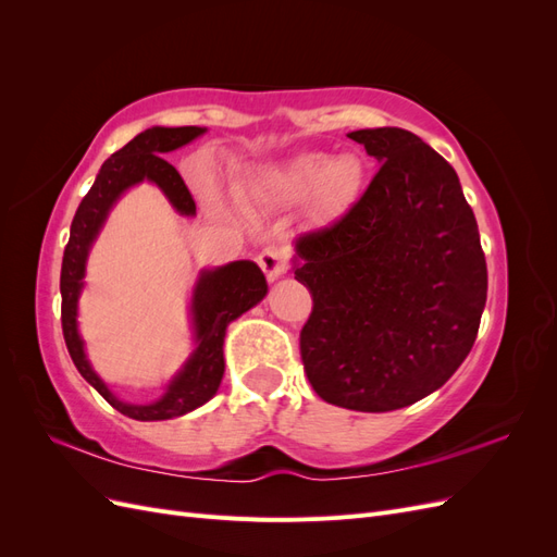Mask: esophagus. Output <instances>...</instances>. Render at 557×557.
Returning <instances> with one entry per match:
<instances>
[{
    "label": "esophagus",
    "mask_w": 557,
    "mask_h": 557,
    "mask_svg": "<svg viewBox=\"0 0 557 557\" xmlns=\"http://www.w3.org/2000/svg\"><path fill=\"white\" fill-rule=\"evenodd\" d=\"M258 264L262 267V272L269 281H276L288 272V252L281 248H264L258 256Z\"/></svg>",
    "instance_id": "1"
}]
</instances>
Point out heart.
Returning a JSON list of instances; mask_svg holds the SVG:
<instances>
[{"mask_svg":"<svg viewBox=\"0 0 557 557\" xmlns=\"http://www.w3.org/2000/svg\"><path fill=\"white\" fill-rule=\"evenodd\" d=\"M362 178L364 170L358 158L334 160L325 153H305L281 170L262 174L252 193L285 201H307L318 195L325 211H342L358 197Z\"/></svg>","mask_w":557,"mask_h":557,"instance_id":"b5f03b06","label":"heart"}]
</instances>
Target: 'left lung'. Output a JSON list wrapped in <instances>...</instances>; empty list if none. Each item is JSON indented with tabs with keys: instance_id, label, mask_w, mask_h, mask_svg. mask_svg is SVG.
<instances>
[{
	"instance_id": "8db88e82",
	"label": "left lung",
	"mask_w": 557,
	"mask_h": 557,
	"mask_svg": "<svg viewBox=\"0 0 557 557\" xmlns=\"http://www.w3.org/2000/svg\"><path fill=\"white\" fill-rule=\"evenodd\" d=\"M379 172L339 221L295 242L313 309L299 332L318 397L383 413L442 387L487 295L479 225L453 166L409 129H358Z\"/></svg>"
}]
</instances>
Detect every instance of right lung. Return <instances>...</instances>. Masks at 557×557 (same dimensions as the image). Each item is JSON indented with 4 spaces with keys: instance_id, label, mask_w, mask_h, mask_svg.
Returning <instances> with one entry per match:
<instances>
[{
    "instance_id": "add662e5",
    "label": "right lung",
    "mask_w": 557,
    "mask_h": 557,
    "mask_svg": "<svg viewBox=\"0 0 557 557\" xmlns=\"http://www.w3.org/2000/svg\"><path fill=\"white\" fill-rule=\"evenodd\" d=\"M205 127H150L137 134L129 144L102 164L92 188L76 209L72 221L70 244L64 248L62 274H60V293H62V334L66 350L81 372L95 391L102 395L115 411H121L134 420H170L195 411L201 404H207L218 385L223 381L225 358V330L234 318H239L252 309L267 295V281L262 269L250 262L239 260L218 269H205L193 293V325H195V344L193 356L183 364L174 381L166 385V393L153 404H127L117 399L104 381L95 374L90 367L83 339L76 327V309L78 295L86 276V260L92 242L102 230L111 207L127 188L141 181L156 183L158 188L172 201V207L183 215H195V199L183 183L181 174L162 158L185 144L205 134Z\"/></svg>"
}]
</instances>
